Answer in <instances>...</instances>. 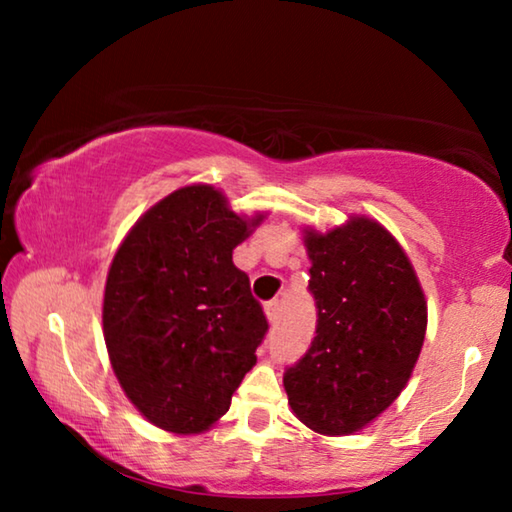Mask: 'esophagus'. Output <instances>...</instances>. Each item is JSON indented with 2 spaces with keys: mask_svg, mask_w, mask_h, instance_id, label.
Instances as JSON below:
<instances>
[{
  "mask_svg": "<svg viewBox=\"0 0 512 512\" xmlns=\"http://www.w3.org/2000/svg\"><path fill=\"white\" fill-rule=\"evenodd\" d=\"M266 318L271 320V323L275 325L277 323V318H280V311H282V307H280V300H271V302H266Z\"/></svg>",
  "mask_w": 512,
  "mask_h": 512,
  "instance_id": "obj_1",
  "label": "esophagus"
}]
</instances>
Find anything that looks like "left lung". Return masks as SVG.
<instances>
[{
	"label": "left lung",
	"instance_id": "8db88e82",
	"mask_svg": "<svg viewBox=\"0 0 512 512\" xmlns=\"http://www.w3.org/2000/svg\"><path fill=\"white\" fill-rule=\"evenodd\" d=\"M316 334L284 370L293 413L309 429L348 436L388 409L420 357L427 305L400 244L379 223L352 219L307 232Z\"/></svg>",
	"mask_w": 512,
	"mask_h": 512
}]
</instances>
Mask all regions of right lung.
<instances>
[{
	"label": "right lung",
	"instance_id": "add662e5",
	"mask_svg": "<svg viewBox=\"0 0 512 512\" xmlns=\"http://www.w3.org/2000/svg\"><path fill=\"white\" fill-rule=\"evenodd\" d=\"M259 221L228 210L214 187H183L112 259L103 336L121 388L155 427L205 431L255 366L268 320L232 250Z\"/></svg>",
	"mask_w": 512,
	"mask_h": 512
}]
</instances>
